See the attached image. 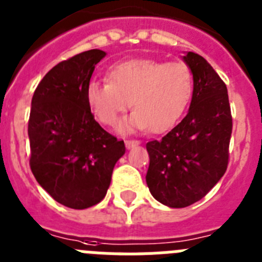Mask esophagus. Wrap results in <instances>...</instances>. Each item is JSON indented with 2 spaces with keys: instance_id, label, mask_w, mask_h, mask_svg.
<instances>
[{
  "instance_id": "obj_1",
  "label": "esophagus",
  "mask_w": 262,
  "mask_h": 262,
  "mask_svg": "<svg viewBox=\"0 0 262 262\" xmlns=\"http://www.w3.org/2000/svg\"><path fill=\"white\" fill-rule=\"evenodd\" d=\"M138 144H140V141H137V140H126V141H125V146L128 147V149H130V147L136 146V145H138Z\"/></svg>"
}]
</instances>
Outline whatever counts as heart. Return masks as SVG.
<instances>
[{
  "label": "heart",
  "mask_w": 262,
  "mask_h": 262,
  "mask_svg": "<svg viewBox=\"0 0 262 262\" xmlns=\"http://www.w3.org/2000/svg\"><path fill=\"white\" fill-rule=\"evenodd\" d=\"M194 93V76L183 62L130 59L109 70V80H92L87 103L101 124L115 126L130 105L124 132L169 130L181 120Z\"/></svg>",
  "instance_id": "b5f03b06"
}]
</instances>
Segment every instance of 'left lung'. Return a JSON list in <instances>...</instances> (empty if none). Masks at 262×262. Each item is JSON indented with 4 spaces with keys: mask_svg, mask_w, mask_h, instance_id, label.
<instances>
[{
    "mask_svg": "<svg viewBox=\"0 0 262 262\" xmlns=\"http://www.w3.org/2000/svg\"><path fill=\"white\" fill-rule=\"evenodd\" d=\"M194 76L186 117L161 140L149 141L146 183L158 202L191 206L210 192L228 166L232 116L227 85L203 56H183Z\"/></svg>",
    "mask_w": 262,
    "mask_h": 262,
    "instance_id": "obj_1",
    "label": "left lung"
}]
</instances>
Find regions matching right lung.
Returning <instances> with one entry per match:
<instances>
[{"instance_id":"right-lung-1","label":"right lung","mask_w":262,"mask_h":262,"mask_svg":"<svg viewBox=\"0 0 262 262\" xmlns=\"http://www.w3.org/2000/svg\"><path fill=\"white\" fill-rule=\"evenodd\" d=\"M105 56L88 50L52 67L38 84L29 118L30 169L58 203L84 210L104 199L116 162L125 154L95 120L87 87Z\"/></svg>"}]
</instances>
